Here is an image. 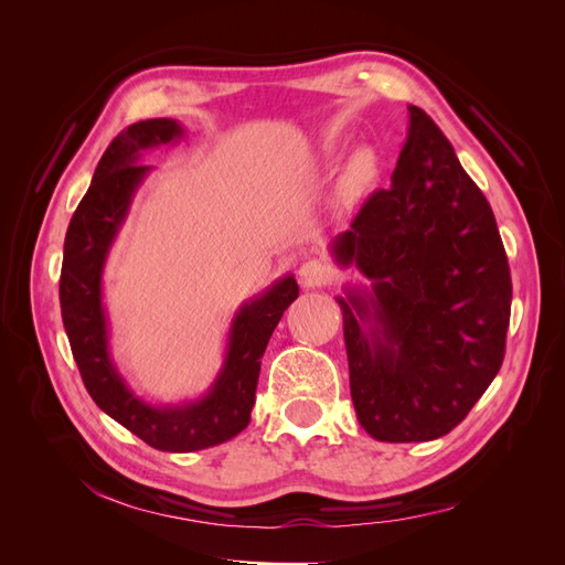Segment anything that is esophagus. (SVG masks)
Wrapping results in <instances>:
<instances>
[{
    "mask_svg": "<svg viewBox=\"0 0 565 565\" xmlns=\"http://www.w3.org/2000/svg\"><path fill=\"white\" fill-rule=\"evenodd\" d=\"M332 276H334L332 268H330L328 264H324V262H320V259L303 262L301 268H299V282H301L303 287H309V289L328 285V282L332 280Z\"/></svg>",
    "mask_w": 565,
    "mask_h": 565,
    "instance_id": "1",
    "label": "esophagus"
}]
</instances>
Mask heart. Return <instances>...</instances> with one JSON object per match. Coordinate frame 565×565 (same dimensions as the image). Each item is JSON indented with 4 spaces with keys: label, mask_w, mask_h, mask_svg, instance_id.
I'll list each match as a JSON object with an SVG mask.
<instances>
[{
    "label": "heart",
    "mask_w": 565,
    "mask_h": 565,
    "mask_svg": "<svg viewBox=\"0 0 565 565\" xmlns=\"http://www.w3.org/2000/svg\"><path fill=\"white\" fill-rule=\"evenodd\" d=\"M374 177H377V160H374L370 150H358L347 167V177H344L347 191L351 193L363 191L365 185L374 181Z\"/></svg>",
    "instance_id": "1"
}]
</instances>
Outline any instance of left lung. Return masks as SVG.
I'll return each mask as SVG.
<instances>
[{"mask_svg": "<svg viewBox=\"0 0 565 565\" xmlns=\"http://www.w3.org/2000/svg\"><path fill=\"white\" fill-rule=\"evenodd\" d=\"M391 185L372 193L332 256L367 285L337 297L351 398L377 440L452 431L504 361L511 276L486 195L434 119L407 106Z\"/></svg>", "mask_w": 565, "mask_h": 565, "instance_id": "8db88e82", "label": "left lung"}]
</instances>
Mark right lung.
Listing matches in <instances>:
<instances>
[{"instance_id":"1","label":"right lung","mask_w":565,"mask_h":565,"mask_svg":"<svg viewBox=\"0 0 565 565\" xmlns=\"http://www.w3.org/2000/svg\"><path fill=\"white\" fill-rule=\"evenodd\" d=\"M181 136L183 127L169 117L136 122L115 136L67 226L58 289L65 332L89 396L125 429L164 452L212 448L245 429L268 339L287 306L299 297L295 276H285L237 309L224 365L198 401L152 405L125 382L108 344L104 266L131 200L150 172V167L139 164L141 152Z\"/></svg>"}]
</instances>
